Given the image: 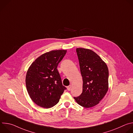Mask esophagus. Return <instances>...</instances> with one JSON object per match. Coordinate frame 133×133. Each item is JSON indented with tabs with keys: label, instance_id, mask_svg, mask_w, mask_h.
<instances>
[{
	"label": "esophagus",
	"instance_id": "34e87169",
	"mask_svg": "<svg viewBox=\"0 0 133 133\" xmlns=\"http://www.w3.org/2000/svg\"><path fill=\"white\" fill-rule=\"evenodd\" d=\"M71 87V85H69V86H67V89H68V91H69V90H70Z\"/></svg>",
	"mask_w": 133,
	"mask_h": 133
}]
</instances>
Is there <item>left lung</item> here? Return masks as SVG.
I'll return each mask as SVG.
<instances>
[{"label":"left lung","instance_id":"left-lung-1","mask_svg":"<svg viewBox=\"0 0 133 133\" xmlns=\"http://www.w3.org/2000/svg\"><path fill=\"white\" fill-rule=\"evenodd\" d=\"M81 72L83 77V91L74 97L81 106L89 108L98 104L108 88V67L100 57L91 50L77 48Z\"/></svg>","mask_w":133,"mask_h":133}]
</instances>
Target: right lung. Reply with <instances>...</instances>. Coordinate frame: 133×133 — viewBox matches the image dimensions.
<instances>
[{
	"mask_svg": "<svg viewBox=\"0 0 133 133\" xmlns=\"http://www.w3.org/2000/svg\"><path fill=\"white\" fill-rule=\"evenodd\" d=\"M66 51L56 50L45 53L29 67L26 76V88L30 97L37 105L45 108L54 106L66 89L57 69Z\"/></svg>",
	"mask_w": 133,
	"mask_h": 133,
	"instance_id": "1",
	"label": "right lung"
}]
</instances>
